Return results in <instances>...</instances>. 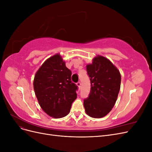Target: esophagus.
Masks as SVG:
<instances>
[{
  "label": "esophagus",
  "instance_id": "obj_1",
  "mask_svg": "<svg viewBox=\"0 0 152 152\" xmlns=\"http://www.w3.org/2000/svg\"><path fill=\"white\" fill-rule=\"evenodd\" d=\"M77 86L78 87V89H80V86H81V83H80V82H78L77 83Z\"/></svg>",
  "mask_w": 152,
  "mask_h": 152
}]
</instances>
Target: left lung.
I'll list each match as a JSON object with an SVG mask.
<instances>
[{
  "instance_id": "left-lung-1",
  "label": "left lung",
  "mask_w": 152,
  "mask_h": 152,
  "mask_svg": "<svg viewBox=\"0 0 152 152\" xmlns=\"http://www.w3.org/2000/svg\"><path fill=\"white\" fill-rule=\"evenodd\" d=\"M90 80L89 97L84 100L86 113L93 118H102L111 111L121 88V73L109 59L98 55L86 66Z\"/></svg>"
}]
</instances>
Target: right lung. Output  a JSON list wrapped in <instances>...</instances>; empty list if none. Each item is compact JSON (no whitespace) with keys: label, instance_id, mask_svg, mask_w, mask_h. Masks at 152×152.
<instances>
[{"label":"right lung","instance_id":"obj_1","mask_svg":"<svg viewBox=\"0 0 152 152\" xmlns=\"http://www.w3.org/2000/svg\"><path fill=\"white\" fill-rule=\"evenodd\" d=\"M71 75L59 53L47 59L37 71L34 91L41 108L49 116L59 118L70 113L77 89L71 81Z\"/></svg>","mask_w":152,"mask_h":152}]
</instances>
